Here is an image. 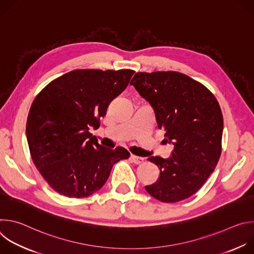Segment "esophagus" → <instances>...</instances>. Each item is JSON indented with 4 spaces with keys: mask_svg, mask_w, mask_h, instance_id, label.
<instances>
[{
    "mask_svg": "<svg viewBox=\"0 0 254 254\" xmlns=\"http://www.w3.org/2000/svg\"><path fill=\"white\" fill-rule=\"evenodd\" d=\"M130 160L132 161V163H134V164H136V165H139V164H142V163H143V158L137 157V156H134V155H131V156H130Z\"/></svg>",
    "mask_w": 254,
    "mask_h": 254,
    "instance_id": "esophagus-1",
    "label": "esophagus"
}]
</instances>
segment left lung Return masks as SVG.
Wrapping results in <instances>:
<instances>
[{
    "label": "left lung",
    "instance_id": "8db88e82",
    "mask_svg": "<svg viewBox=\"0 0 254 254\" xmlns=\"http://www.w3.org/2000/svg\"><path fill=\"white\" fill-rule=\"evenodd\" d=\"M153 106L159 128L174 144L172 157H150L160 177L146 186L164 203L185 200L205 184L222 151L223 116L214 94L177 71L137 72L130 81Z\"/></svg>",
    "mask_w": 254,
    "mask_h": 254
}]
</instances>
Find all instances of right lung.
Returning <instances> with one entry per match:
<instances>
[{
	"instance_id": "obj_1",
	"label": "right lung",
	"mask_w": 254,
	"mask_h": 254,
	"mask_svg": "<svg viewBox=\"0 0 254 254\" xmlns=\"http://www.w3.org/2000/svg\"><path fill=\"white\" fill-rule=\"evenodd\" d=\"M133 73L131 69L72 70L35 97L26 125L30 155L55 192L88 197L104 185L116 163L129 158L125 148L100 146L88 130L99 127L108 105Z\"/></svg>"
}]
</instances>
